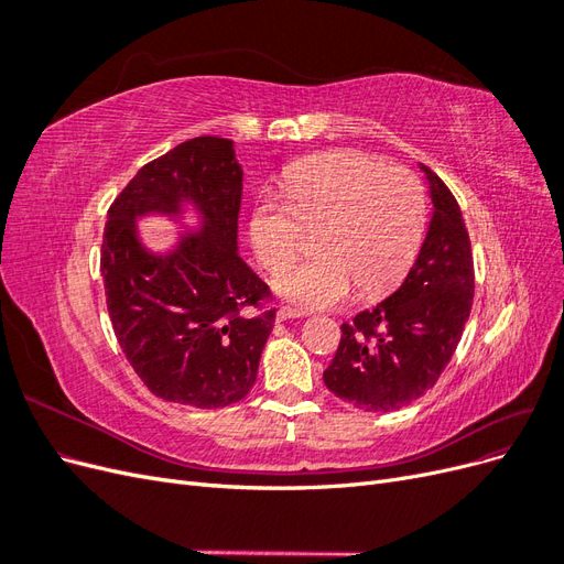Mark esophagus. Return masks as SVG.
Here are the masks:
<instances>
[{"label": "esophagus", "mask_w": 564, "mask_h": 564, "mask_svg": "<svg viewBox=\"0 0 564 564\" xmlns=\"http://www.w3.org/2000/svg\"><path fill=\"white\" fill-rule=\"evenodd\" d=\"M296 317H305V313H303V311H294V308H280V311H278V322L296 319Z\"/></svg>", "instance_id": "34e87169"}]
</instances>
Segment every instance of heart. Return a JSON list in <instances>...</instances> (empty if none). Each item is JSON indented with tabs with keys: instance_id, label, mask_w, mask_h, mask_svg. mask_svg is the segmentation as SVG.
<instances>
[{
	"instance_id": "heart-1",
	"label": "heart",
	"mask_w": 564,
	"mask_h": 564,
	"mask_svg": "<svg viewBox=\"0 0 564 564\" xmlns=\"http://www.w3.org/2000/svg\"><path fill=\"white\" fill-rule=\"evenodd\" d=\"M282 197L265 193L249 218L256 259L278 268L296 253L303 228L317 256L282 265L275 292L303 308H332L355 289L381 294L412 268L425 235L421 181L398 164L357 150L322 152L289 169Z\"/></svg>"
}]
</instances>
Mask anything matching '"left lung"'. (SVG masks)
Instances as JSON below:
<instances>
[{
	"label": "left lung",
	"mask_w": 564,
	"mask_h": 564,
	"mask_svg": "<svg viewBox=\"0 0 564 564\" xmlns=\"http://www.w3.org/2000/svg\"><path fill=\"white\" fill-rule=\"evenodd\" d=\"M433 218L409 275L377 308L340 324L324 386L365 412H395L431 390L470 315L475 270L468 230L449 187L423 166Z\"/></svg>",
	"instance_id": "obj_1"
}]
</instances>
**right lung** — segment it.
Returning a JSON list of instances; mask_svg holds the SVG:
<instances>
[{"label": "right lung", "instance_id": "1", "mask_svg": "<svg viewBox=\"0 0 564 564\" xmlns=\"http://www.w3.org/2000/svg\"><path fill=\"white\" fill-rule=\"evenodd\" d=\"M185 203L196 207L200 228L172 252H150L134 220L180 217ZM240 204L232 141L197 135L145 164L108 212L100 275L112 329L133 371L166 402L226 406L256 381L275 308L242 315L270 299V289L237 253Z\"/></svg>", "mask_w": 564, "mask_h": 564}]
</instances>
